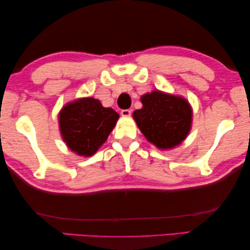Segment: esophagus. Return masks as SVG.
<instances>
[{
  "label": "esophagus",
  "instance_id": "34e87169",
  "mask_svg": "<svg viewBox=\"0 0 250 250\" xmlns=\"http://www.w3.org/2000/svg\"><path fill=\"white\" fill-rule=\"evenodd\" d=\"M121 114H122V116L128 117V116H130V114H132V110H130V109H122Z\"/></svg>",
  "mask_w": 250,
  "mask_h": 250
}]
</instances>
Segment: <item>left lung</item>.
I'll return each mask as SVG.
<instances>
[{
  "mask_svg": "<svg viewBox=\"0 0 250 250\" xmlns=\"http://www.w3.org/2000/svg\"><path fill=\"white\" fill-rule=\"evenodd\" d=\"M143 107L133 113L138 128L157 148L168 149L187 137L191 127V107L184 97L159 91L141 97Z\"/></svg>",
  "mask_w": 250,
  "mask_h": 250,
  "instance_id": "8db88e82",
  "label": "left lung"
}]
</instances>
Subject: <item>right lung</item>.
I'll list each match as a JSON object with an SVG mask.
<instances>
[{"mask_svg": "<svg viewBox=\"0 0 250 250\" xmlns=\"http://www.w3.org/2000/svg\"><path fill=\"white\" fill-rule=\"evenodd\" d=\"M118 117L115 110L103 107L95 98H80L61 110L60 130L69 149L82 156H92L107 140Z\"/></svg>", "mask_w": 250, "mask_h": 250, "instance_id": "right-lung-1", "label": "right lung"}]
</instances>
